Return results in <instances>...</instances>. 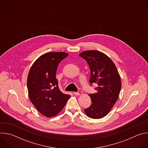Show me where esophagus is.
<instances>
[{
    "mask_svg": "<svg viewBox=\"0 0 148 148\" xmlns=\"http://www.w3.org/2000/svg\"><path fill=\"white\" fill-rule=\"evenodd\" d=\"M74 94L75 95H82V92H74Z\"/></svg>",
    "mask_w": 148,
    "mask_h": 148,
    "instance_id": "obj_1",
    "label": "esophagus"
}]
</instances>
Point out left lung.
Wrapping results in <instances>:
<instances>
[{
    "mask_svg": "<svg viewBox=\"0 0 148 148\" xmlns=\"http://www.w3.org/2000/svg\"><path fill=\"white\" fill-rule=\"evenodd\" d=\"M79 56L85 59L91 71V84L96 83L97 92L89 94L91 106L84 110L86 115L93 119H100L108 115L119 98L121 79L118 70L111 58L97 50H87Z\"/></svg>",
    "mask_w": 148,
    "mask_h": 148,
    "instance_id": "left-lung-1",
    "label": "left lung"
}]
</instances>
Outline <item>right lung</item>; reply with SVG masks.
Returning <instances> with one entry per match:
<instances>
[{"label":"right lung","instance_id":"right-lung-1","mask_svg":"<svg viewBox=\"0 0 148 148\" xmlns=\"http://www.w3.org/2000/svg\"><path fill=\"white\" fill-rule=\"evenodd\" d=\"M68 56L65 52L45 53L34 62L29 72V99L39 112L46 117L57 115L70 97L60 90L56 78L59 63Z\"/></svg>","mask_w":148,"mask_h":148}]
</instances>
